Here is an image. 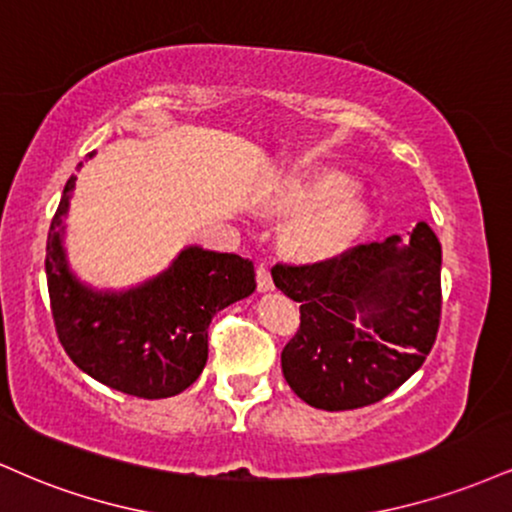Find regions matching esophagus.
Here are the masks:
<instances>
[{"label":"esophagus","mask_w":512,"mask_h":512,"mask_svg":"<svg viewBox=\"0 0 512 512\" xmlns=\"http://www.w3.org/2000/svg\"><path fill=\"white\" fill-rule=\"evenodd\" d=\"M257 289H260V291H272L274 289L272 274H269V269L264 267V264L257 267Z\"/></svg>","instance_id":"1"}]
</instances>
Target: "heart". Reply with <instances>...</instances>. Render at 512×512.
<instances>
[{
  "label": "heart",
  "mask_w": 512,
  "mask_h": 512,
  "mask_svg": "<svg viewBox=\"0 0 512 512\" xmlns=\"http://www.w3.org/2000/svg\"><path fill=\"white\" fill-rule=\"evenodd\" d=\"M262 207L269 214L293 216L286 226V245L303 260H325L342 252L366 221L349 175L325 166L296 168L262 197Z\"/></svg>",
  "instance_id": "heart-1"
}]
</instances>
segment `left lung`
I'll list each match as a JSON object with an SVG mask.
<instances>
[{
    "label": "left lung",
    "mask_w": 512,
    "mask_h": 512,
    "mask_svg": "<svg viewBox=\"0 0 512 512\" xmlns=\"http://www.w3.org/2000/svg\"><path fill=\"white\" fill-rule=\"evenodd\" d=\"M440 243L426 221L409 245L392 236L313 264H274L276 289L301 303L281 370L305 404L368 407L424 366L440 325ZM362 325H357V320Z\"/></svg>",
    "instance_id": "1"
}]
</instances>
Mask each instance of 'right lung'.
Returning a JSON list of instances; mask_svg holds the SVG:
<instances>
[{
	"mask_svg": "<svg viewBox=\"0 0 512 512\" xmlns=\"http://www.w3.org/2000/svg\"><path fill=\"white\" fill-rule=\"evenodd\" d=\"M74 185L76 175L64 185L45 248L60 344L84 373L113 390L142 399L180 395L207 366L211 317L255 291V267L233 252L190 245L142 286L122 293L88 289L69 272L62 248Z\"/></svg>",
	"mask_w": 512,
	"mask_h": 512,
	"instance_id": "add662e5",
	"label": "right lung"
}]
</instances>
